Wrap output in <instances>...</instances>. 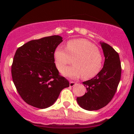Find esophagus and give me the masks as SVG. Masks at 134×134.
<instances>
[{
	"mask_svg": "<svg viewBox=\"0 0 134 134\" xmlns=\"http://www.w3.org/2000/svg\"><path fill=\"white\" fill-rule=\"evenodd\" d=\"M76 84V82H73V81H71V82H70L69 86H70V87H73V86H75Z\"/></svg>",
	"mask_w": 134,
	"mask_h": 134,
	"instance_id": "34e87169",
	"label": "esophagus"
}]
</instances>
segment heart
Here are the masks:
<instances>
[{"label": "heart", "mask_w": 134, "mask_h": 134, "mask_svg": "<svg viewBox=\"0 0 134 134\" xmlns=\"http://www.w3.org/2000/svg\"><path fill=\"white\" fill-rule=\"evenodd\" d=\"M55 64L61 71L74 59L73 66L62 70L63 75L76 78L82 76L84 79L95 76L100 71L103 64L102 55L98 48L84 39L71 40L67 43V48L58 47L55 50Z\"/></svg>", "instance_id": "1"}]
</instances>
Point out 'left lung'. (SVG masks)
<instances>
[{
	"mask_svg": "<svg viewBox=\"0 0 134 134\" xmlns=\"http://www.w3.org/2000/svg\"><path fill=\"white\" fill-rule=\"evenodd\" d=\"M105 57L104 67L94 78L83 82L87 93L77 97L78 104L89 111L98 110L106 106L114 97L121 76L119 55L106 43H100Z\"/></svg>",
	"mask_w": 134,
	"mask_h": 134,
	"instance_id": "left-lung-1",
	"label": "left lung"
}]
</instances>
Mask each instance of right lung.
I'll return each instance as SVG.
<instances>
[{
    "instance_id": "obj_1",
    "label": "right lung",
    "mask_w": 134,
    "mask_h": 134,
    "mask_svg": "<svg viewBox=\"0 0 134 134\" xmlns=\"http://www.w3.org/2000/svg\"><path fill=\"white\" fill-rule=\"evenodd\" d=\"M62 37L52 36L28 41L16 51L12 76L17 92L28 104L40 109L52 106L69 82L59 75L55 50Z\"/></svg>"
}]
</instances>
